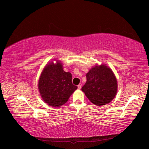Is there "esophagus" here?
Instances as JSON below:
<instances>
[{"label":"esophagus","instance_id":"esophagus-1","mask_svg":"<svg viewBox=\"0 0 149 149\" xmlns=\"http://www.w3.org/2000/svg\"><path fill=\"white\" fill-rule=\"evenodd\" d=\"M81 87H82V85H81V84H79V85H77V87H78V89H80L81 88Z\"/></svg>","mask_w":149,"mask_h":149}]
</instances>
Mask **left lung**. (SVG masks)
Instances as JSON below:
<instances>
[{
	"label": "left lung",
	"mask_w": 149,
	"mask_h": 149,
	"mask_svg": "<svg viewBox=\"0 0 149 149\" xmlns=\"http://www.w3.org/2000/svg\"><path fill=\"white\" fill-rule=\"evenodd\" d=\"M86 78L81 90L92 103L102 106L114 99L117 93V80L109 68L104 65H97L89 70Z\"/></svg>",
	"instance_id": "obj_1"
}]
</instances>
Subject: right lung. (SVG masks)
I'll return each mask as SVG.
<instances>
[{
  "mask_svg": "<svg viewBox=\"0 0 149 149\" xmlns=\"http://www.w3.org/2000/svg\"><path fill=\"white\" fill-rule=\"evenodd\" d=\"M72 74L65 72L60 62L50 63L42 71L39 81V90L44 101L53 107L65 104L77 87L73 85Z\"/></svg>",
  "mask_w": 149,
  "mask_h": 149,
  "instance_id": "right-lung-1",
  "label": "right lung"
}]
</instances>
